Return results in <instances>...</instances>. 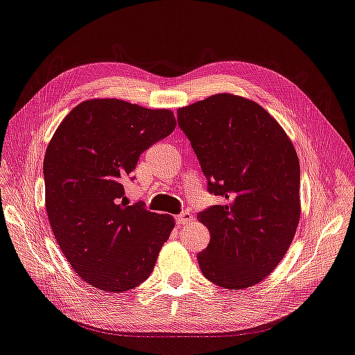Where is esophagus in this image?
<instances>
[{
	"label": "esophagus",
	"mask_w": 355,
	"mask_h": 355,
	"mask_svg": "<svg viewBox=\"0 0 355 355\" xmlns=\"http://www.w3.org/2000/svg\"><path fill=\"white\" fill-rule=\"evenodd\" d=\"M191 219H193V216H191L190 211H182L181 214H178L175 218L177 223H180V225H187V223L191 222Z\"/></svg>",
	"instance_id": "34e87169"
}]
</instances>
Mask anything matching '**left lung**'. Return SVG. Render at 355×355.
Returning <instances> with one entry per match:
<instances>
[{
    "mask_svg": "<svg viewBox=\"0 0 355 355\" xmlns=\"http://www.w3.org/2000/svg\"><path fill=\"white\" fill-rule=\"evenodd\" d=\"M178 125L209 180L226 200L198 213L210 232L197 254L206 279L227 290L267 279L300 220V165L284 129L258 103L220 92L177 110Z\"/></svg>",
    "mask_w": 355,
    "mask_h": 355,
    "instance_id": "8db88e82",
    "label": "left lung"
}]
</instances>
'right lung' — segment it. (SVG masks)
<instances>
[{
    "mask_svg": "<svg viewBox=\"0 0 355 355\" xmlns=\"http://www.w3.org/2000/svg\"><path fill=\"white\" fill-rule=\"evenodd\" d=\"M175 126L168 109L92 98L73 107L53 133L43 161L46 211L60 251L92 287L126 291L155 267L175 220L128 206L121 180Z\"/></svg>",
    "mask_w": 355,
    "mask_h": 355,
    "instance_id": "right-lung-1",
    "label": "right lung"
}]
</instances>
